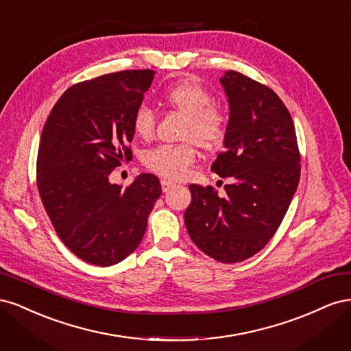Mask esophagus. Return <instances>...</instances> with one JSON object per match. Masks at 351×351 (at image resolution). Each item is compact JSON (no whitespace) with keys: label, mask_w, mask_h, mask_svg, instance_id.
Returning <instances> with one entry per match:
<instances>
[{"label":"esophagus","mask_w":351,"mask_h":351,"mask_svg":"<svg viewBox=\"0 0 351 351\" xmlns=\"http://www.w3.org/2000/svg\"><path fill=\"white\" fill-rule=\"evenodd\" d=\"M174 186H176L174 182H169V180H167V178L161 180V187H162L164 192H168V190H171Z\"/></svg>","instance_id":"34e87169"}]
</instances>
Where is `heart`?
Here are the masks:
<instances>
[{
    "label": "heart",
    "instance_id": "obj_1",
    "mask_svg": "<svg viewBox=\"0 0 351 351\" xmlns=\"http://www.w3.org/2000/svg\"><path fill=\"white\" fill-rule=\"evenodd\" d=\"M169 107L186 115L183 139L177 145H161L147 151L143 164L152 173L165 178H180L199 158V146L217 149L224 143L228 132V115L221 105L210 102L209 90L196 79H183L169 84L162 92ZM133 132L143 141L155 134V114L147 105H139L133 112Z\"/></svg>",
    "mask_w": 351,
    "mask_h": 351
}]
</instances>
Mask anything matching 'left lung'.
<instances>
[{"label":"left lung","mask_w":351,"mask_h":351,"mask_svg":"<svg viewBox=\"0 0 351 351\" xmlns=\"http://www.w3.org/2000/svg\"><path fill=\"white\" fill-rule=\"evenodd\" d=\"M230 104L226 149L210 171L230 177L219 195L190 184L184 214L190 239L208 256L237 263L261 252L277 232L300 180L293 119L267 84L227 70L221 77Z\"/></svg>","instance_id":"8db88e82"}]
</instances>
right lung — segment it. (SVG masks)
I'll use <instances>...</instances> for the list:
<instances>
[{"label": "right lung", "instance_id": "right-lung-1", "mask_svg": "<svg viewBox=\"0 0 351 351\" xmlns=\"http://www.w3.org/2000/svg\"><path fill=\"white\" fill-rule=\"evenodd\" d=\"M154 70H123L73 84L40 134L36 184L58 237L84 262L111 267L142 241L161 183L143 173L123 189L114 168L132 161L133 112Z\"/></svg>", "mask_w": 351, "mask_h": 351}]
</instances>
